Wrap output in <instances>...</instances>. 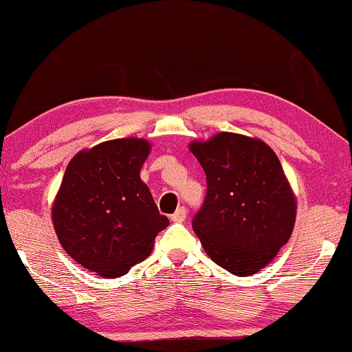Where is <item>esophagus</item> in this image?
<instances>
[{
  "label": "esophagus",
  "mask_w": 352,
  "mask_h": 352,
  "mask_svg": "<svg viewBox=\"0 0 352 352\" xmlns=\"http://www.w3.org/2000/svg\"><path fill=\"white\" fill-rule=\"evenodd\" d=\"M186 219V209L185 207H178L175 210V214L170 215V220L175 221V223H182V221H185Z\"/></svg>",
  "instance_id": "34e87169"
}]
</instances>
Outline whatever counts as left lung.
I'll return each mask as SVG.
<instances>
[{
	"instance_id": "1",
	"label": "left lung",
	"mask_w": 352,
	"mask_h": 352,
	"mask_svg": "<svg viewBox=\"0 0 352 352\" xmlns=\"http://www.w3.org/2000/svg\"><path fill=\"white\" fill-rule=\"evenodd\" d=\"M190 150L207 178L192 230L228 273H258L287 244L295 225V196L280 161L265 142L231 132L191 143Z\"/></svg>"
}]
</instances>
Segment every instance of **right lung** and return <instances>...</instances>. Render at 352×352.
<instances>
[{
    "label": "right lung",
    "instance_id": "1",
    "mask_svg": "<svg viewBox=\"0 0 352 352\" xmlns=\"http://www.w3.org/2000/svg\"><path fill=\"white\" fill-rule=\"evenodd\" d=\"M148 155L143 138H118L78 153L67 167L52 207L54 228L67 254L92 273L126 274L169 225L140 178Z\"/></svg>",
    "mask_w": 352,
    "mask_h": 352
}]
</instances>
